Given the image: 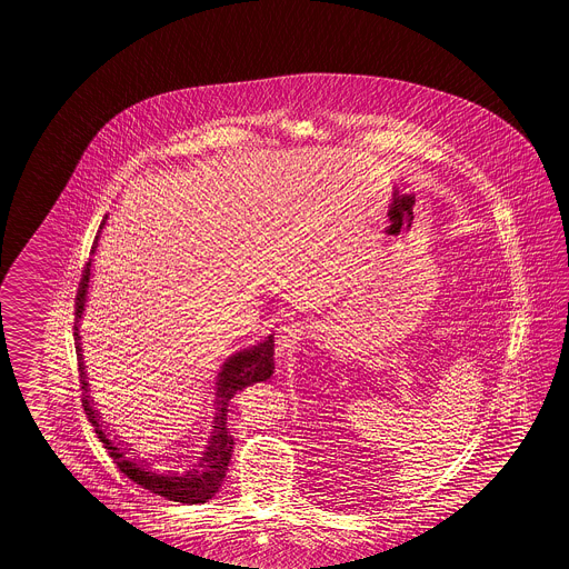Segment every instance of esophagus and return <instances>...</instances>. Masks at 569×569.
Segmentation results:
<instances>
[{
    "instance_id": "obj_1",
    "label": "esophagus",
    "mask_w": 569,
    "mask_h": 569,
    "mask_svg": "<svg viewBox=\"0 0 569 569\" xmlns=\"http://www.w3.org/2000/svg\"><path fill=\"white\" fill-rule=\"evenodd\" d=\"M302 336V326L300 323H288L279 328V336L276 342V357L279 361H290L296 350H298V342Z\"/></svg>"
}]
</instances>
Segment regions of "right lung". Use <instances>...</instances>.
<instances>
[{
	"mask_svg": "<svg viewBox=\"0 0 569 569\" xmlns=\"http://www.w3.org/2000/svg\"><path fill=\"white\" fill-rule=\"evenodd\" d=\"M103 217L100 224V233H102ZM100 233L96 236L93 248H91V257L96 254ZM91 264L93 259H89L86 264V273L79 286L77 293V323L83 317L86 310L87 292H89V279H91ZM81 336H79V326H74V345H77V359H79V376H81V390H83V409H86L87 419L93 426V431L98 433L103 448L108 450V455L112 457V461L121 469L131 482L138 483L141 488L150 490L152 495L164 497V499L174 500V502H186V505H198V502H207L212 499L227 473V466L233 452V436L227 428V411H229V402L246 386L267 381L273 376L276 362H273V336H267L262 342L254 346H248L240 352L231 355L223 362L219 376H217V392H214V417H212V430L208 438L207 447L200 452V457L191 463L190 467H177V469H164V467H156L139 457L133 448L121 442L112 430L102 421L100 413L93 407V400L89 397L87 390V373L83 355H81V345H79Z\"/></svg>",
	"mask_w": 569,
	"mask_h": 569,
	"instance_id": "right-lung-1",
	"label": "right lung"
}]
</instances>
